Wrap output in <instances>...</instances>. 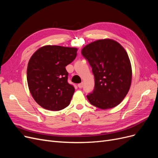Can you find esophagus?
<instances>
[{
  "label": "esophagus",
  "mask_w": 158,
  "mask_h": 158,
  "mask_svg": "<svg viewBox=\"0 0 158 158\" xmlns=\"http://www.w3.org/2000/svg\"><path fill=\"white\" fill-rule=\"evenodd\" d=\"M78 86L79 88H82L83 87V83H80L78 84Z\"/></svg>",
  "instance_id": "1"
}]
</instances>
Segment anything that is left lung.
I'll use <instances>...</instances> for the list:
<instances>
[{
  "label": "left lung",
  "mask_w": 158,
  "mask_h": 158,
  "mask_svg": "<svg viewBox=\"0 0 158 158\" xmlns=\"http://www.w3.org/2000/svg\"><path fill=\"white\" fill-rule=\"evenodd\" d=\"M82 54L92 67L95 78L89 103L98 108L116 107L127 95L131 84L132 69L127 52L117 41L100 40L85 46Z\"/></svg>",
  "instance_id": "1"
}]
</instances>
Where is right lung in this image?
Masks as SVG:
<instances>
[{"mask_svg":"<svg viewBox=\"0 0 158 158\" xmlns=\"http://www.w3.org/2000/svg\"><path fill=\"white\" fill-rule=\"evenodd\" d=\"M76 52V48L47 45L31 56L27 69L28 87L43 108L59 111L69 106L74 87L68 82L65 67L75 59Z\"/></svg>","mask_w":158,"mask_h":158,"instance_id":"obj_1","label":"right lung"}]
</instances>
